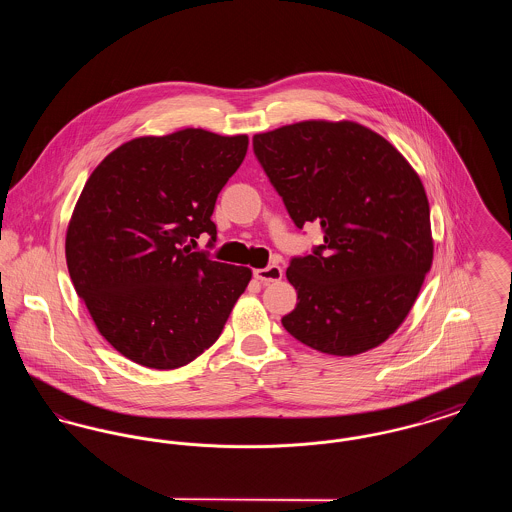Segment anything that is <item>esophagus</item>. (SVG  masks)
I'll return each instance as SVG.
<instances>
[{"label": "esophagus", "mask_w": 512, "mask_h": 512, "mask_svg": "<svg viewBox=\"0 0 512 512\" xmlns=\"http://www.w3.org/2000/svg\"><path fill=\"white\" fill-rule=\"evenodd\" d=\"M253 276L261 282V284H270V282H278L282 276H284V272H282V268L278 267V265H270L267 268H257V270H253Z\"/></svg>", "instance_id": "34e87169"}]
</instances>
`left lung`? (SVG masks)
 Instances as JSON below:
<instances>
[{"label":"left lung","mask_w":512,"mask_h":512,"mask_svg":"<svg viewBox=\"0 0 512 512\" xmlns=\"http://www.w3.org/2000/svg\"><path fill=\"white\" fill-rule=\"evenodd\" d=\"M253 151L295 226L318 222L324 234V244L286 270L297 305L284 328L338 357L384 343L409 315L434 259L418 174L386 138L351 121L255 134Z\"/></svg>","instance_id":"left-lung-1"}]
</instances>
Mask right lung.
<instances>
[{
  "label": "right lung",
  "instance_id": "obj_1",
  "mask_svg": "<svg viewBox=\"0 0 512 512\" xmlns=\"http://www.w3.org/2000/svg\"><path fill=\"white\" fill-rule=\"evenodd\" d=\"M247 144L201 128L144 136L88 178L67 228V267L99 334L126 359L172 370L219 340L251 270L188 242L217 240L211 215Z\"/></svg>",
  "mask_w": 512,
  "mask_h": 512
}]
</instances>
